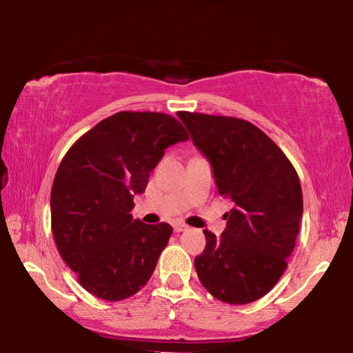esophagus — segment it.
<instances>
[{"mask_svg": "<svg viewBox=\"0 0 353 353\" xmlns=\"http://www.w3.org/2000/svg\"><path fill=\"white\" fill-rule=\"evenodd\" d=\"M173 230H175V233H181V231L188 230V226L185 223H181V221H176V223H173Z\"/></svg>", "mask_w": 353, "mask_h": 353, "instance_id": "esophagus-1", "label": "esophagus"}]
</instances>
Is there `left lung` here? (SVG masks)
<instances>
[{
  "instance_id": "8db88e82",
  "label": "left lung",
  "mask_w": 353,
  "mask_h": 353,
  "mask_svg": "<svg viewBox=\"0 0 353 353\" xmlns=\"http://www.w3.org/2000/svg\"><path fill=\"white\" fill-rule=\"evenodd\" d=\"M210 162L219 194L233 201L220 238L204 230L194 267L207 291L243 305L273 289L288 267L302 220V188L284 152L248 120L180 112Z\"/></svg>"
}]
</instances>
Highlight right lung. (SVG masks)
<instances>
[{
  "instance_id": "right-lung-1",
  "label": "right lung",
  "mask_w": 353,
  "mask_h": 353,
  "mask_svg": "<svg viewBox=\"0 0 353 353\" xmlns=\"http://www.w3.org/2000/svg\"><path fill=\"white\" fill-rule=\"evenodd\" d=\"M188 138L172 115L123 110L94 125L62 159L51 190L52 234L94 297L117 302L146 286L173 228L133 220V197L146 190L165 149Z\"/></svg>"
}]
</instances>
